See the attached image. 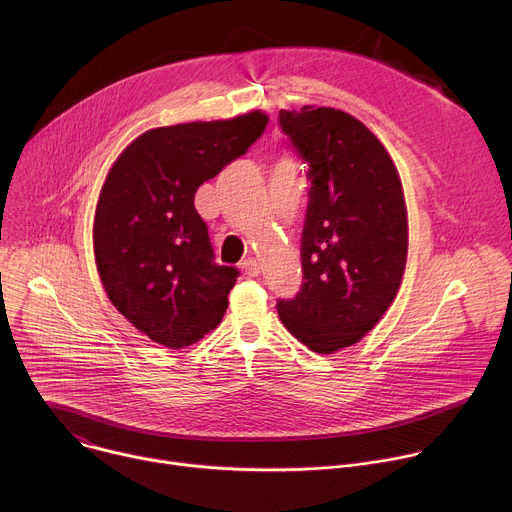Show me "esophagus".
Here are the masks:
<instances>
[{
	"label": "esophagus",
	"instance_id": "esophagus-1",
	"mask_svg": "<svg viewBox=\"0 0 512 512\" xmlns=\"http://www.w3.org/2000/svg\"><path fill=\"white\" fill-rule=\"evenodd\" d=\"M243 271L249 275V277H257L259 273H261V267H259V263H257V259H253V257H249V259H245L243 261Z\"/></svg>",
	"mask_w": 512,
	"mask_h": 512
}]
</instances>
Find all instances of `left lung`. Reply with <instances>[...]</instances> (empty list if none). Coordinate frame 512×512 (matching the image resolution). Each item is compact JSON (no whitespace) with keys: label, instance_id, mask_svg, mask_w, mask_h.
Masks as SVG:
<instances>
[{"label":"left lung","instance_id":"left-lung-1","mask_svg":"<svg viewBox=\"0 0 512 512\" xmlns=\"http://www.w3.org/2000/svg\"><path fill=\"white\" fill-rule=\"evenodd\" d=\"M279 127L312 184L302 231L304 281L277 300L283 326L330 354L358 342L393 304L407 261L397 168L356 117L332 107L279 111Z\"/></svg>","mask_w":512,"mask_h":512}]
</instances>
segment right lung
Masks as SVG:
<instances>
[{"mask_svg": "<svg viewBox=\"0 0 512 512\" xmlns=\"http://www.w3.org/2000/svg\"><path fill=\"white\" fill-rule=\"evenodd\" d=\"M269 117L194 121L145 131L117 158L95 212V259L111 304L168 348L221 324L239 271L216 265L194 208L198 186L247 154Z\"/></svg>", "mask_w": 512, "mask_h": 512, "instance_id": "1", "label": "right lung"}]
</instances>
